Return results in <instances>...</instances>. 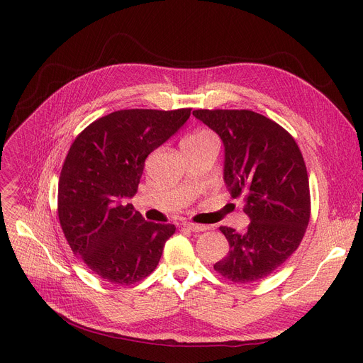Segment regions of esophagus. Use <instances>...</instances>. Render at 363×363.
<instances>
[{
    "label": "esophagus",
    "mask_w": 363,
    "mask_h": 363,
    "mask_svg": "<svg viewBox=\"0 0 363 363\" xmlns=\"http://www.w3.org/2000/svg\"><path fill=\"white\" fill-rule=\"evenodd\" d=\"M184 226L186 228V230L193 231V233H201V231L208 230V228H207L206 225H199V223H193V222H185Z\"/></svg>",
    "instance_id": "esophagus-1"
}]
</instances>
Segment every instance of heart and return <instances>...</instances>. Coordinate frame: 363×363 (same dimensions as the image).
Returning <instances> with one entry per match:
<instances>
[{"label":"heart","mask_w":363,"mask_h":363,"mask_svg":"<svg viewBox=\"0 0 363 363\" xmlns=\"http://www.w3.org/2000/svg\"><path fill=\"white\" fill-rule=\"evenodd\" d=\"M211 137H215L212 132H208V130H197V132L191 133V135H188L184 140V143H197V141H203V140H207V138H211Z\"/></svg>","instance_id":"heart-1"}]
</instances>
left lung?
Instances as JSON below:
<instances>
[{"label":"left lung","instance_id":"obj_1","mask_svg":"<svg viewBox=\"0 0 363 363\" xmlns=\"http://www.w3.org/2000/svg\"><path fill=\"white\" fill-rule=\"evenodd\" d=\"M225 145L223 179L242 197L250 223L244 233L220 226L230 252L215 271L237 284L271 275L297 249L308 230L311 193L301 151L282 126L252 110H194Z\"/></svg>","mask_w":363,"mask_h":363}]
</instances>
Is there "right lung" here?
Here are the masks:
<instances>
[{
  "label": "right lung",
  "mask_w": 363,
  "mask_h": 363,
  "mask_svg": "<svg viewBox=\"0 0 363 363\" xmlns=\"http://www.w3.org/2000/svg\"><path fill=\"white\" fill-rule=\"evenodd\" d=\"M191 108L113 111L70 145L57 211L72 252L104 281L135 284L156 269L175 225L147 222L128 197L137 193L145 159L188 121Z\"/></svg>",
  "instance_id": "obj_1"
}]
</instances>
